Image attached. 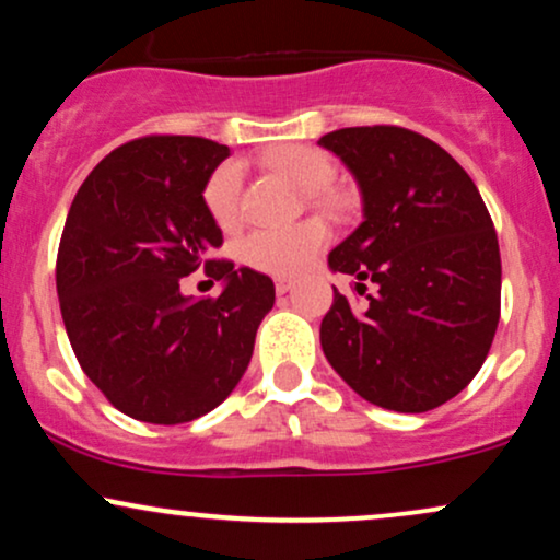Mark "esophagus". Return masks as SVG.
<instances>
[{
	"mask_svg": "<svg viewBox=\"0 0 560 560\" xmlns=\"http://www.w3.org/2000/svg\"><path fill=\"white\" fill-rule=\"evenodd\" d=\"M292 287H294V279H289V276H279V279H276V292L279 294H287Z\"/></svg>",
	"mask_w": 560,
	"mask_h": 560,
	"instance_id": "34e87169",
	"label": "esophagus"
}]
</instances>
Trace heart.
Masks as SVG:
<instances>
[{"instance_id": "1", "label": "heart", "mask_w": 560, "mask_h": 560, "mask_svg": "<svg viewBox=\"0 0 560 560\" xmlns=\"http://www.w3.org/2000/svg\"><path fill=\"white\" fill-rule=\"evenodd\" d=\"M268 168L284 176L302 191H320L331 182L334 165L320 150L305 144H287L266 155ZM242 173L236 163H223L213 171L205 186V205L218 226H231L240 218ZM326 226L320 221H305L284 229H255L240 244L242 260L262 273H298L318 255L326 244Z\"/></svg>"}]
</instances>
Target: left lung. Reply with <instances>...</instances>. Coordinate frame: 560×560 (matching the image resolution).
Returning a JSON list of instances; mask_svg holds the SVG:
<instances>
[{
  "label": "left lung",
  "instance_id": "obj_1",
  "mask_svg": "<svg viewBox=\"0 0 560 560\" xmlns=\"http://www.w3.org/2000/svg\"><path fill=\"white\" fill-rule=\"evenodd\" d=\"M363 197V223L329 253L334 273L375 284L361 307L334 289L320 320L331 369L363 400L400 413L466 389L500 320V247L477 184L421 133L339 128L318 141Z\"/></svg>",
  "mask_w": 560,
  "mask_h": 560
}]
</instances>
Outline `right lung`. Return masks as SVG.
<instances>
[{"instance_id": "right-lung-1", "label": "right lung", "mask_w": 560, "mask_h": 560, "mask_svg": "<svg viewBox=\"0 0 560 560\" xmlns=\"http://www.w3.org/2000/svg\"><path fill=\"white\" fill-rule=\"evenodd\" d=\"M229 147L144 137L113 150L81 184L57 253V298L83 374L120 413L186 423L234 392L273 307L266 273L210 260L223 234L205 186ZM206 266L218 299H186Z\"/></svg>"}]
</instances>
